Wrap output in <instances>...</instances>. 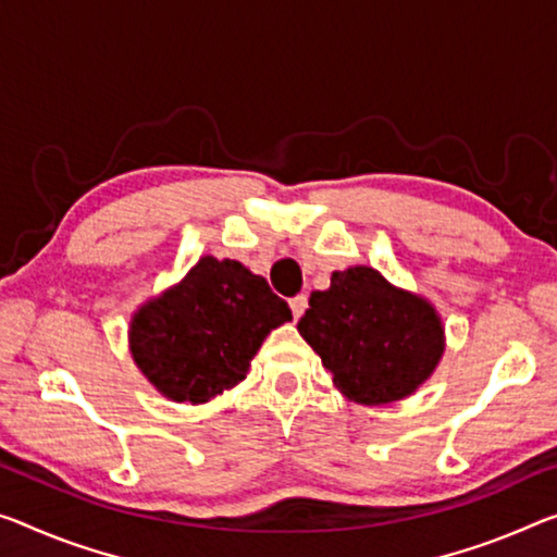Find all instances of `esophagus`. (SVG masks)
<instances>
[{"instance_id": "34e87169", "label": "esophagus", "mask_w": 557, "mask_h": 557, "mask_svg": "<svg viewBox=\"0 0 557 557\" xmlns=\"http://www.w3.org/2000/svg\"><path fill=\"white\" fill-rule=\"evenodd\" d=\"M288 306H290V311H294V319H301L304 311L308 308V298L304 294H298V296L290 298Z\"/></svg>"}]
</instances>
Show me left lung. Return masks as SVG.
<instances>
[{"mask_svg": "<svg viewBox=\"0 0 557 557\" xmlns=\"http://www.w3.org/2000/svg\"><path fill=\"white\" fill-rule=\"evenodd\" d=\"M348 400L383 406L413 393L443 356V323L425 298L391 286L371 267L333 271L298 321Z\"/></svg>", "mask_w": 557, "mask_h": 557, "instance_id": "8db88e82", "label": "left lung"}]
</instances>
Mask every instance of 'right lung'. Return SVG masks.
Returning <instances> with one entry per match:
<instances>
[{
	"mask_svg": "<svg viewBox=\"0 0 557 557\" xmlns=\"http://www.w3.org/2000/svg\"><path fill=\"white\" fill-rule=\"evenodd\" d=\"M290 308L244 263L203 256L134 313L132 356L153 388L178 404H207L246 379L263 338Z\"/></svg>",
	"mask_w": 557,
	"mask_h": 557,
	"instance_id": "right-lung-1",
	"label": "right lung"
}]
</instances>
